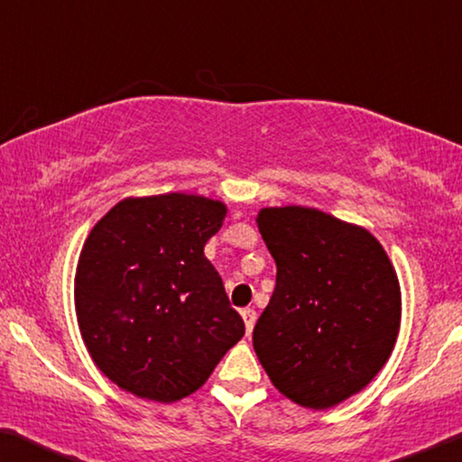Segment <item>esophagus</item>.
<instances>
[{
	"instance_id": "esophagus-1",
	"label": "esophagus",
	"mask_w": 462,
	"mask_h": 462,
	"mask_svg": "<svg viewBox=\"0 0 462 462\" xmlns=\"http://www.w3.org/2000/svg\"><path fill=\"white\" fill-rule=\"evenodd\" d=\"M243 319H245V326H246V334H251L254 323H257V311H254V309H245Z\"/></svg>"
}]
</instances>
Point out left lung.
I'll use <instances>...</instances> for the list:
<instances>
[{"instance_id":"obj_1","label":"left lung","mask_w":462,"mask_h":462,"mask_svg":"<svg viewBox=\"0 0 462 462\" xmlns=\"http://www.w3.org/2000/svg\"><path fill=\"white\" fill-rule=\"evenodd\" d=\"M278 267L253 346L272 383L299 407L326 411L380 374L401 329L394 265L374 234L313 208L259 209Z\"/></svg>"}]
</instances>
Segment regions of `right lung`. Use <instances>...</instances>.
Instances as JSON below:
<instances>
[{
  "mask_svg": "<svg viewBox=\"0 0 462 462\" xmlns=\"http://www.w3.org/2000/svg\"><path fill=\"white\" fill-rule=\"evenodd\" d=\"M228 208L187 192L126 197L82 245L74 307L101 374L143 401L176 402L245 336L205 243Z\"/></svg>",
  "mask_w": 462,
  "mask_h": 462,
  "instance_id": "1",
  "label": "right lung"
}]
</instances>
